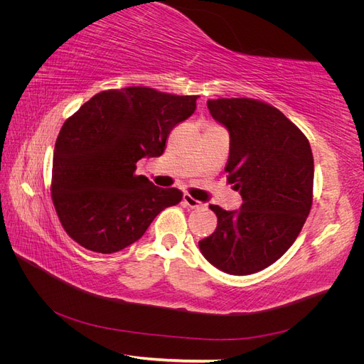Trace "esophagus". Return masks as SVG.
I'll return each instance as SVG.
<instances>
[{"label": "esophagus", "instance_id": "obj_1", "mask_svg": "<svg viewBox=\"0 0 364 364\" xmlns=\"http://www.w3.org/2000/svg\"><path fill=\"white\" fill-rule=\"evenodd\" d=\"M182 202H183V205H185V206H188V208H191V209L203 206V203H202V202L196 200L194 197H191L190 194H183V197H182Z\"/></svg>", "mask_w": 364, "mask_h": 364}]
</instances>
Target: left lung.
Listing matches in <instances>:
<instances>
[{"instance_id": "1", "label": "left lung", "mask_w": 364, "mask_h": 364, "mask_svg": "<svg viewBox=\"0 0 364 364\" xmlns=\"http://www.w3.org/2000/svg\"><path fill=\"white\" fill-rule=\"evenodd\" d=\"M206 105L229 132L225 171L243 205L237 211L209 206L218 223L199 247L218 270L245 277L278 261L299 235L313 203V151L302 132L267 103L218 98Z\"/></svg>"}]
</instances>
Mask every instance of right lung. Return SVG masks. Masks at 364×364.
Listing matches in <instances>:
<instances>
[{
	"label": "right lung",
	"instance_id": "obj_1",
	"mask_svg": "<svg viewBox=\"0 0 364 364\" xmlns=\"http://www.w3.org/2000/svg\"><path fill=\"white\" fill-rule=\"evenodd\" d=\"M197 98L129 86L95 94L65 121L54 147L51 197L75 243L98 253L123 250L182 200L179 190L159 188L135 170L139 159L162 155Z\"/></svg>",
	"mask_w": 364,
	"mask_h": 364
}]
</instances>
